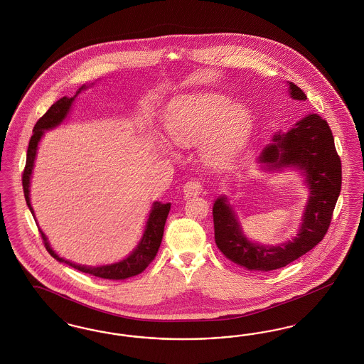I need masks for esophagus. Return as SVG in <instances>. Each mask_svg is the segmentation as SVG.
<instances>
[{
  "instance_id": "obj_1",
  "label": "esophagus",
  "mask_w": 364,
  "mask_h": 364,
  "mask_svg": "<svg viewBox=\"0 0 364 364\" xmlns=\"http://www.w3.org/2000/svg\"><path fill=\"white\" fill-rule=\"evenodd\" d=\"M202 189H203V184H202L199 180H189V181H187V183L184 184V187H183L184 193L188 195V196L200 193Z\"/></svg>"
}]
</instances>
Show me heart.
<instances>
[{
    "label": "heart",
    "instance_id": "1",
    "mask_svg": "<svg viewBox=\"0 0 364 364\" xmlns=\"http://www.w3.org/2000/svg\"><path fill=\"white\" fill-rule=\"evenodd\" d=\"M166 130L176 145L189 147L204 140L203 157L222 165L240 153L252 130V115L241 102L219 93L183 97L172 105Z\"/></svg>",
    "mask_w": 364,
    "mask_h": 364
}]
</instances>
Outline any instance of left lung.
<instances>
[{
  "label": "left lung",
  "mask_w": 364,
  "mask_h": 364,
  "mask_svg": "<svg viewBox=\"0 0 364 364\" xmlns=\"http://www.w3.org/2000/svg\"><path fill=\"white\" fill-rule=\"evenodd\" d=\"M290 93L295 100H306L305 92L292 82ZM259 160L272 169L296 166L305 172L311 193L299 233L279 247L252 244L241 233L225 198H219L213 208L215 242L235 264L252 271H272L299 259L325 237L341 191V161L328 122L316 114L307 115L286 134L277 132Z\"/></svg>",
  "instance_id": "8db88e82"
}]
</instances>
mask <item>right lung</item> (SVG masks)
I'll list each match as a JSON object with an SVG mask.
<instances>
[{
	"mask_svg": "<svg viewBox=\"0 0 364 364\" xmlns=\"http://www.w3.org/2000/svg\"><path fill=\"white\" fill-rule=\"evenodd\" d=\"M84 89V87H80L77 95L80 93V90ZM75 95V96H77ZM74 96V97H75ZM74 97L69 99V97H62L59 99L58 102H54L47 112L44 114L43 117H41L35 127H33V134L29 139L28 150H27V161H26V166L23 171V191H24V198L27 205L33 215V210L29 203V178H31V173H32V168H33V161H35V156H36V149H38V144L43 135L44 130H50L55 126H58L59 123L65 119L68 115V111L73 102ZM171 210V204L161 203V202H156L153 204V210L150 213V217L147 220L146 225L145 234L139 242L138 247L131 253L127 259H124L123 262H117V264H111V265H102V267H85V265H77L73 262L63 260L62 257H59L58 255L50 247L47 238L44 235L43 232L39 229L42 240H43L44 247L47 249V252L57 259L58 262H66L69 265H72L75 269L84 272V274H89L96 277H102V279H126V277H134L141 274L142 271H145L146 267L150 264V262L156 257L159 247L162 241V235H164V226L165 222L168 218Z\"/></svg>",
	"mask_w": 364,
	"mask_h": 364,
	"instance_id": "obj_1",
	"label": "right lung"
}]
</instances>
